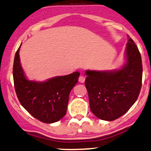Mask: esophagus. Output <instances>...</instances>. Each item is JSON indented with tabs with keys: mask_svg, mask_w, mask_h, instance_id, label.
I'll return each instance as SVG.
<instances>
[{
	"mask_svg": "<svg viewBox=\"0 0 151 151\" xmlns=\"http://www.w3.org/2000/svg\"><path fill=\"white\" fill-rule=\"evenodd\" d=\"M78 81H79L80 83H84L85 81H86V78H85L83 76H81L79 77Z\"/></svg>",
	"mask_w": 151,
	"mask_h": 151,
	"instance_id": "obj_1",
	"label": "esophagus"
}]
</instances>
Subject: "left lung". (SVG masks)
Segmentation results:
<instances>
[{
	"label": "left lung",
	"mask_w": 151,
	"mask_h": 151,
	"mask_svg": "<svg viewBox=\"0 0 151 151\" xmlns=\"http://www.w3.org/2000/svg\"><path fill=\"white\" fill-rule=\"evenodd\" d=\"M126 63L118 70H87L85 85L90 107L97 118L113 121L124 114L139 97L142 82V61L137 46L129 37Z\"/></svg>",
	"instance_id": "1"
}]
</instances>
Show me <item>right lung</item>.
<instances>
[{"label":"right lung","instance_id":"1","mask_svg":"<svg viewBox=\"0 0 151 151\" xmlns=\"http://www.w3.org/2000/svg\"><path fill=\"white\" fill-rule=\"evenodd\" d=\"M16 51L13 63V80L17 98L32 116L47 124L59 121L65 116L69 94L78 81L80 73L56 76L44 82L29 81L26 78Z\"/></svg>","mask_w":151,"mask_h":151}]
</instances>
